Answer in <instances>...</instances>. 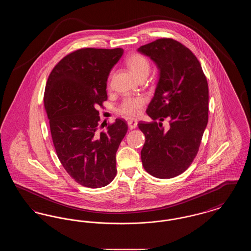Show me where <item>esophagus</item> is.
Masks as SVG:
<instances>
[{"label":"esophagus","instance_id":"34e87169","mask_svg":"<svg viewBox=\"0 0 251 251\" xmlns=\"http://www.w3.org/2000/svg\"><path fill=\"white\" fill-rule=\"evenodd\" d=\"M128 126L130 129H135L137 127V120H128Z\"/></svg>","mask_w":251,"mask_h":251}]
</instances>
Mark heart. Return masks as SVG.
Returning a JSON list of instances; mask_svg holds the SVG:
<instances>
[{"label":"heart","instance_id":"b5f03b06","mask_svg":"<svg viewBox=\"0 0 251 251\" xmlns=\"http://www.w3.org/2000/svg\"><path fill=\"white\" fill-rule=\"evenodd\" d=\"M127 67L131 71L133 75L139 80L149 75L151 71L150 61L147 59L144 55L139 53H133L129 55L125 61ZM146 102V100L143 97H128L125 98L120 104L119 112L121 115L134 118L137 117L141 113V109Z\"/></svg>","mask_w":251,"mask_h":251}]
</instances>
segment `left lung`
I'll return each mask as SVG.
<instances>
[{"mask_svg":"<svg viewBox=\"0 0 251 251\" xmlns=\"http://www.w3.org/2000/svg\"><path fill=\"white\" fill-rule=\"evenodd\" d=\"M137 51L152 60L159 71L147 109L152 121L138 123L146 137L142 164L151 176L171 179L184 172L199 151L208 123V83L195 54L174 39H157ZM166 117L171 120L167 129L161 123Z\"/></svg>","mask_w":251,"mask_h":251,"instance_id":"8db88e82","label":"left lung"}]
</instances>
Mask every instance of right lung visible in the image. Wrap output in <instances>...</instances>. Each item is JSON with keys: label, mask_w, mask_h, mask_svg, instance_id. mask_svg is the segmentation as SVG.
I'll use <instances>...</instances> for the list:
<instances>
[{"label": "right lung", "mask_w": 251, "mask_h": 251, "mask_svg": "<svg viewBox=\"0 0 251 251\" xmlns=\"http://www.w3.org/2000/svg\"><path fill=\"white\" fill-rule=\"evenodd\" d=\"M123 49L85 48L65 56L49 76L44 106L52 142L72 179L89 187L108 185L117 174L116 153L128 125L117 119L97 131V108L107 100L106 83Z\"/></svg>", "instance_id": "1"}]
</instances>
